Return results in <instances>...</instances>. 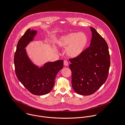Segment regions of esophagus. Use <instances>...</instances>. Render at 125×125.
Segmentation results:
<instances>
[{"label":"esophagus","mask_w":125,"mask_h":125,"mask_svg":"<svg viewBox=\"0 0 125 125\" xmlns=\"http://www.w3.org/2000/svg\"><path fill=\"white\" fill-rule=\"evenodd\" d=\"M64 65L65 66H68V62L67 60H65L64 61Z\"/></svg>","instance_id":"34e87169"}]
</instances>
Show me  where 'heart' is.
I'll list each match as a JSON object with an SVG mask.
<instances>
[{"instance_id": "obj_1", "label": "heart", "mask_w": 125, "mask_h": 125, "mask_svg": "<svg viewBox=\"0 0 125 125\" xmlns=\"http://www.w3.org/2000/svg\"><path fill=\"white\" fill-rule=\"evenodd\" d=\"M88 42L86 34L83 32H71L61 36L57 44L61 48H66V53L71 58H77L84 51Z\"/></svg>"}]
</instances>
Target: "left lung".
I'll return each mask as SVG.
<instances>
[{
  "mask_svg": "<svg viewBox=\"0 0 125 125\" xmlns=\"http://www.w3.org/2000/svg\"><path fill=\"white\" fill-rule=\"evenodd\" d=\"M90 47L77 58L69 59L72 72V86L78 94L94 93L106 82L110 65L108 47L96 30L90 27Z\"/></svg>",
  "mask_w": 125,
  "mask_h": 125,
  "instance_id": "1",
  "label": "left lung"
}]
</instances>
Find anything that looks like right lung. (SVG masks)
Segmentation results:
<instances>
[{
  "label": "right lung",
  "mask_w": 125,
  "mask_h": 125,
  "mask_svg": "<svg viewBox=\"0 0 125 125\" xmlns=\"http://www.w3.org/2000/svg\"><path fill=\"white\" fill-rule=\"evenodd\" d=\"M37 31L28 29L18 43L14 56L15 72L19 80L29 91L35 95L49 93L55 85L58 71L63 67V60L48 62L39 67L29 58L25 48L33 40Z\"/></svg>",
  "instance_id": "1"
}]
</instances>
